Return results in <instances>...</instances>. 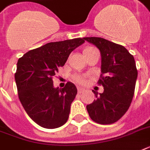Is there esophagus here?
Returning a JSON list of instances; mask_svg holds the SVG:
<instances>
[{"instance_id": "1", "label": "esophagus", "mask_w": 150, "mask_h": 150, "mask_svg": "<svg viewBox=\"0 0 150 150\" xmlns=\"http://www.w3.org/2000/svg\"><path fill=\"white\" fill-rule=\"evenodd\" d=\"M82 92H84V89L82 88H80V87H78V93H82Z\"/></svg>"}]
</instances>
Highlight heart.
<instances>
[{
    "label": "heart",
    "mask_w": 150,
    "mask_h": 150,
    "mask_svg": "<svg viewBox=\"0 0 150 150\" xmlns=\"http://www.w3.org/2000/svg\"><path fill=\"white\" fill-rule=\"evenodd\" d=\"M96 50V49H95L93 47H85L84 49H83L82 53H83V55H84L85 57L86 56L87 54H89V53H91L92 51H93V50ZM74 79H75V82H78V83H79V84H84V83H86V80L85 77H83L82 75H75V77H74Z\"/></svg>",
    "instance_id": "obj_1"
}]
</instances>
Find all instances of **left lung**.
Masks as SVG:
<instances>
[{"label":"left lung","mask_w":150,"mask_h":150,"mask_svg":"<svg viewBox=\"0 0 150 150\" xmlns=\"http://www.w3.org/2000/svg\"><path fill=\"white\" fill-rule=\"evenodd\" d=\"M101 54V72L98 85L103 93L94 91L96 100L87 105L90 118L100 125L115 123L130 107L135 93L138 71L133 55L125 47L100 37H84Z\"/></svg>","instance_id":"8db88e82"}]
</instances>
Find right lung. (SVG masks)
<instances>
[{
    "mask_svg": "<svg viewBox=\"0 0 150 150\" xmlns=\"http://www.w3.org/2000/svg\"><path fill=\"white\" fill-rule=\"evenodd\" d=\"M83 38L48 43L18 59L15 74L20 102L29 117L41 127L53 129L67 122L71 104L77 94L73 83L54 88L53 77L63 67Z\"/></svg>",
    "mask_w": 150,
    "mask_h": 150,
    "instance_id": "1",
    "label": "right lung"
}]
</instances>
